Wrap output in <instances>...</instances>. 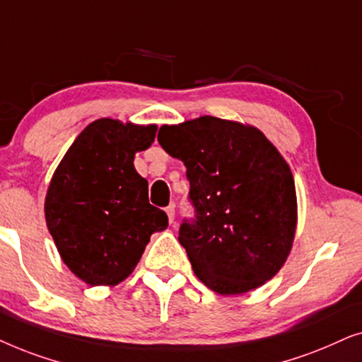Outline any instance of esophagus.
Listing matches in <instances>:
<instances>
[{
  "label": "esophagus",
  "mask_w": 362,
  "mask_h": 362,
  "mask_svg": "<svg viewBox=\"0 0 362 362\" xmlns=\"http://www.w3.org/2000/svg\"><path fill=\"white\" fill-rule=\"evenodd\" d=\"M165 211H167L168 221H170V223H173V218H175V205H168L167 209H165Z\"/></svg>",
  "instance_id": "obj_1"
}]
</instances>
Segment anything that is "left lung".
Wrapping results in <instances>:
<instances>
[{
	"label": "left lung",
	"mask_w": 362,
	"mask_h": 362,
	"mask_svg": "<svg viewBox=\"0 0 362 362\" xmlns=\"http://www.w3.org/2000/svg\"><path fill=\"white\" fill-rule=\"evenodd\" d=\"M157 141L187 167L194 216L178 242L202 283L240 295L272 279L296 230L291 170L258 129L211 115L162 125Z\"/></svg>",
	"instance_id": "obj_1"
}]
</instances>
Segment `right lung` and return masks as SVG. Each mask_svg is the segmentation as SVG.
I'll list each match as a JSON object with an SVG mask.
<instances>
[{"mask_svg": "<svg viewBox=\"0 0 362 362\" xmlns=\"http://www.w3.org/2000/svg\"><path fill=\"white\" fill-rule=\"evenodd\" d=\"M156 125L99 119L72 142L47 189L46 223L72 273L90 286L117 285L134 272L167 214L148 204V184L134 167Z\"/></svg>", "mask_w": 362, "mask_h": 362, "instance_id": "add662e5", "label": "right lung"}]
</instances>
